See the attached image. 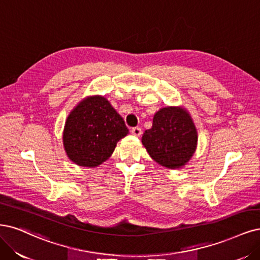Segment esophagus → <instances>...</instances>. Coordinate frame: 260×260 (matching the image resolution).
<instances>
[{"label":"esophagus","mask_w":260,"mask_h":260,"mask_svg":"<svg viewBox=\"0 0 260 260\" xmlns=\"http://www.w3.org/2000/svg\"><path fill=\"white\" fill-rule=\"evenodd\" d=\"M131 133L133 134V136H136V137H140L141 134H142V129H141L140 127H134V128H132V130H131Z\"/></svg>","instance_id":"1"}]
</instances>
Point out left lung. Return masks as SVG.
<instances>
[{
    "label": "left lung",
    "instance_id": "obj_1",
    "mask_svg": "<svg viewBox=\"0 0 260 260\" xmlns=\"http://www.w3.org/2000/svg\"><path fill=\"white\" fill-rule=\"evenodd\" d=\"M197 142L198 136L190 116L178 107L158 111L153 127L142 137L143 145L150 157L169 169L185 166L194 153Z\"/></svg>",
    "mask_w": 260,
    "mask_h": 260
}]
</instances>
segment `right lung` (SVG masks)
Returning <instances> with one entry per match:
<instances>
[{
    "label": "right lung",
    "mask_w": 260,
    "mask_h": 260,
    "mask_svg": "<svg viewBox=\"0 0 260 260\" xmlns=\"http://www.w3.org/2000/svg\"><path fill=\"white\" fill-rule=\"evenodd\" d=\"M128 134L121 116L103 96H91L71 112L63 131L69 158L76 165L96 167L109 159L117 142Z\"/></svg>",
    "instance_id": "obj_1"
}]
</instances>
